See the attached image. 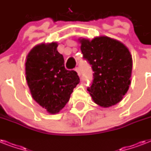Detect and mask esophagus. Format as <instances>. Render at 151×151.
Here are the masks:
<instances>
[{
  "label": "esophagus",
  "instance_id": "1",
  "mask_svg": "<svg viewBox=\"0 0 151 151\" xmlns=\"http://www.w3.org/2000/svg\"><path fill=\"white\" fill-rule=\"evenodd\" d=\"M75 71L78 73V76H81V69L80 67H77V68L75 69Z\"/></svg>",
  "mask_w": 151,
  "mask_h": 151
}]
</instances>
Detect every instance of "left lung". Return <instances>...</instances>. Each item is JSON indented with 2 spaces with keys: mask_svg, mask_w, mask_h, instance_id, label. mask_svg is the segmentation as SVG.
I'll return each mask as SVG.
<instances>
[{
  "mask_svg": "<svg viewBox=\"0 0 151 151\" xmlns=\"http://www.w3.org/2000/svg\"><path fill=\"white\" fill-rule=\"evenodd\" d=\"M78 41L84 58L94 71L92 85L87 88L92 100L102 107L118 103L131 84L132 58L129 48L106 36Z\"/></svg>",
  "mask_w": 151,
  "mask_h": 151,
  "instance_id": "1",
  "label": "left lung"
}]
</instances>
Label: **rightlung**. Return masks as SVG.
<instances>
[{"label": "right lung", "instance_id": "obj_1", "mask_svg": "<svg viewBox=\"0 0 151 151\" xmlns=\"http://www.w3.org/2000/svg\"><path fill=\"white\" fill-rule=\"evenodd\" d=\"M58 43L34 46L26 59V80L32 97L51 114L59 113L80 82L77 72L67 70Z\"/></svg>", "mask_w": 151, "mask_h": 151}]
</instances>
